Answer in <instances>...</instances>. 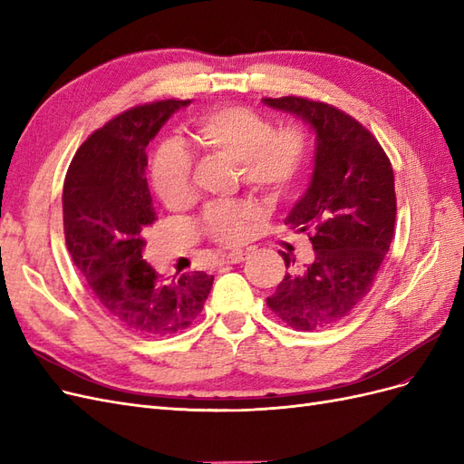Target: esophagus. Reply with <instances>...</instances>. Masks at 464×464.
Instances as JSON below:
<instances>
[{
  "label": "esophagus",
  "instance_id": "34e87169",
  "mask_svg": "<svg viewBox=\"0 0 464 464\" xmlns=\"http://www.w3.org/2000/svg\"><path fill=\"white\" fill-rule=\"evenodd\" d=\"M245 260V252L243 250H235L229 254H223L219 258V264H241Z\"/></svg>",
  "mask_w": 464,
  "mask_h": 464
}]
</instances>
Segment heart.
<instances>
[{"mask_svg": "<svg viewBox=\"0 0 464 464\" xmlns=\"http://www.w3.org/2000/svg\"><path fill=\"white\" fill-rule=\"evenodd\" d=\"M190 132L208 150L237 161L243 183L264 197L279 198L296 181L306 156V140L295 127L272 129L270 121L248 108L227 106L200 113L190 121ZM192 156L177 140H161L148 158V185L168 208L190 200ZM262 218L250 200L210 202L200 216V229L212 241L233 246L250 237Z\"/></svg>", "mask_w": 464, "mask_h": 464, "instance_id": "obj_1", "label": "heart"}]
</instances>
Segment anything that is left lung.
I'll return each instance as SVG.
<instances>
[{
    "label": "left lung",
    "instance_id": "left-lung-1",
    "mask_svg": "<svg viewBox=\"0 0 464 464\" xmlns=\"http://www.w3.org/2000/svg\"><path fill=\"white\" fill-rule=\"evenodd\" d=\"M264 102L316 130L310 187L285 219L308 235L314 262L303 274H285L266 304L296 332L324 330L370 293L390 250L397 216L392 161L361 121L332 103L303 96ZM281 256L287 267L295 264L289 254Z\"/></svg>",
    "mask_w": 464,
    "mask_h": 464
}]
</instances>
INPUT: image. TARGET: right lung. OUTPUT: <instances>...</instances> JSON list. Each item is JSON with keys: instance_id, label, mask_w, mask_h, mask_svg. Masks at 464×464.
I'll list each match as a JSON object with an SVG mask.
<instances>
[{"instance_id": "right-lung-1", "label": "right lung", "mask_w": 464, "mask_h": 464, "mask_svg": "<svg viewBox=\"0 0 464 464\" xmlns=\"http://www.w3.org/2000/svg\"><path fill=\"white\" fill-rule=\"evenodd\" d=\"M188 100L139 103L94 130L74 154L63 185L67 250L102 312L121 330L163 337L187 330L214 276L163 277L142 258L140 231L156 221L146 146Z\"/></svg>"}]
</instances>
